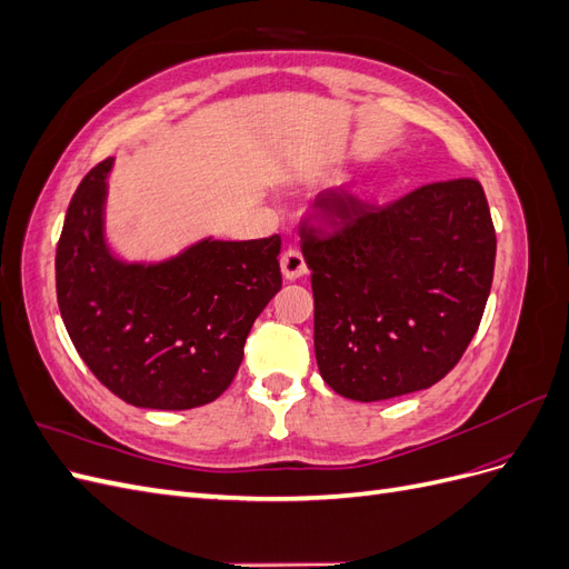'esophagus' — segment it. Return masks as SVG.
Returning a JSON list of instances; mask_svg holds the SVG:
<instances>
[{
  "label": "esophagus",
  "instance_id": "1",
  "mask_svg": "<svg viewBox=\"0 0 569 569\" xmlns=\"http://www.w3.org/2000/svg\"><path fill=\"white\" fill-rule=\"evenodd\" d=\"M280 268L287 280H299L301 274H306V261L299 249H287L280 258Z\"/></svg>",
  "mask_w": 569,
  "mask_h": 569
}]
</instances>
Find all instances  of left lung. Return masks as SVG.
Listing matches in <instances>:
<instances>
[{
  "instance_id": "left-lung-1",
  "label": "left lung",
  "mask_w": 569,
  "mask_h": 569,
  "mask_svg": "<svg viewBox=\"0 0 569 569\" xmlns=\"http://www.w3.org/2000/svg\"><path fill=\"white\" fill-rule=\"evenodd\" d=\"M330 228H301L322 380L353 401L437 385L472 341L491 291L496 232L472 178L412 189L382 209L327 189Z\"/></svg>"
}]
</instances>
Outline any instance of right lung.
Instances as JSON below:
<instances>
[{"mask_svg": "<svg viewBox=\"0 0 569 569\" xmlns=\"http://www.w3.org/2000/svg\"><path fill=\"white\" fill-rule=\"evenodd\" d=\"M111 168L113 159L92 168L66 211L57 299L68 337L130 406L211 403L234 380L253 320L282 287L280 237H203L163 261H126L104 232Z\"/></svg>", "mask_w": 569, "mask_h": 569, "instance_id": "add662e5", "label": "right lung"}]
</instances>
